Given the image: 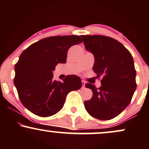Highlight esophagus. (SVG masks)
<instances>
[{"label": "esophagus", "mask_w": 149, "mask_h": 149, "mask_svg": "<svg viewBox=\"0 0 149 149\" xmlns=\"http://www.w3.org/2000/svg\"><path fill=\"white\" fill-rule=\"evenodd\" d=\"M85 80H82V85H83V88H85Z\"/></svg>", "instance_id": "1"}]
</instances>
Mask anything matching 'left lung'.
<instances>
[{"mask_svg":"<svg viewBox=\"0 0 149 149\" xmlns=\"http://www.w3.org/2000/svg\"><path fill=\"white\" fill-rule=\"evenodd\" d=\"M86 50L95 57L93 70L102 76L99 88L91 83L85 87L93 92L84 105L90 116L111 120L118 116L130 103L136 90V70L130 52L122 43L104 36H81Z\"/></svg>","mask_w":149,"mask_h":149,"instance_id":"obj_1","label":"left lung"}]
</instances>
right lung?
<instances>
[{"label":"right lung","instance_id":"right-lung-1","mask_svg":"<svg viewBox=\"0 0 149 149\" xmlns=\"http://www.w3.org/2000/svg\"><path fill=\"white\" fill-rule=\"evenodd\" d=\"M83 42L78 36H51L34 42L22 53L15 64L14 84L24 107L35 115L48 117L64 107L66 95L82 87L76 75L63 82L53 80L59 63L65 64L71 46Z\"/></svg>","mask_w":149,"mask_h":149}]
</instances>
